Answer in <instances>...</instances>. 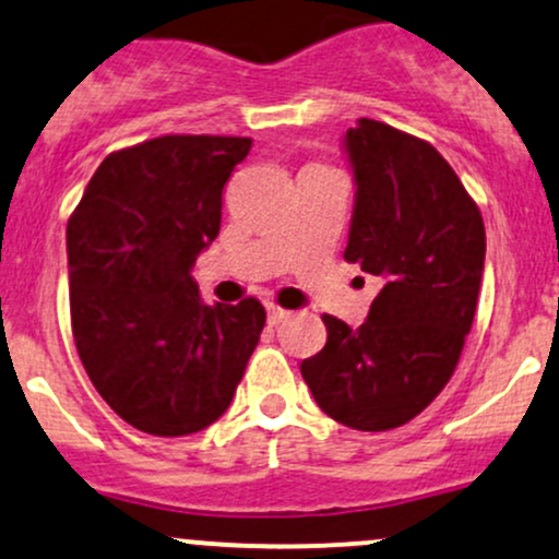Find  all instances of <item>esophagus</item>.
Returning a JSON list of instances; mask_svg holds the SVG:
<instances>
[{"instance_id":"1","label":"esophagus","mask_w":559,"mask_h":559,"mask_svg":"<svg viewBox=\"0 0 559 559\" xmlns=\"http://www.w3.org/2000/svg\"><path fill=\"white\" fill-rule=\"evenodd\" d=\"M288 318H292V312L284 310V307L267 305V323H271V325H281V323H286Z\"/></svg>"}]
</instances>
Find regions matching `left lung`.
I'll list each match as a JSON object with an SVG mask.
<instances>
[{
  "mask_svg": "<svg viewBox=\"0 0 559 559\" xmlns=\"http://www.w3.org/2000/svg\"><path fill=\"white\" fill-rule=\"evenodd\" d=\"M355 210L344 260L383 288L360 329L323 316L329 342L301 378L329 418L389 431L431 404L471 333L486 230L457 173L428 141L360 118L344 136Z\"/></svg>",
  "mask_w": 559,
  "mask_h": 559,
  "instance_id": "8db88e82",
  "label": "left lung"
}]
</instances>
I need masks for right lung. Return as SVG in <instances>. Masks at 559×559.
Segmentation results:
<instances>
[{
  "instance_id": "obj_1",
  "label": "right lung",
  "mask_w": 559,
  "mask_h": 559,
  "mask_svg": "<svg viewBox=\"0 0 559 559\" xmlns=\"http://www.w3.org/2000/svg\"><path fill=\"white\" fill-rule=\"evenodd\" d=\"M241 136H159L99 165L68 221L70 323L115 413L152 436H189L228 409L265 307L204 305L191 275L221 230Z\"/></svg>"
}]
</instances>
